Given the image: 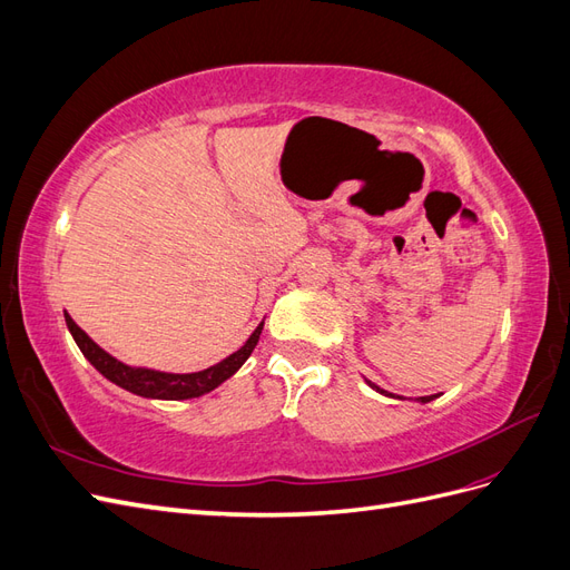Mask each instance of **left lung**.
<instances>
[{
  "label": "left lung",
  "mask_w": 570,
  "mask_h": 570,
  "mask_svg": "<svg viewBox=\"0 0 570 570\" xmlns=\"http://www.w3.org/2000/svg\"><path fill=\"white\" fill-rule=\"evenodd\" d=\"M368 385H371V387H373V390H377V392H381V394H387V396H394V394H390V392H385V390H381V387H377V385H373V383H371V381H368ZM435 396H438V394H430V396H421V402H423V404H425V402H433V400H435Z\"/></svg>",
  "instance_id": "8db88e82"
}]
</instances>
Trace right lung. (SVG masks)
Wrapping results in <instances>:
<instances>
[{"instance_id":"1","label":"right lung","mask_w":570,"mask_h":570,"mask_svg":"<svg viewBox=\"0 0 570 570\" xmlns=\"http://www.w3.org/2000/svg\"><path fill=\"white\" fill-rule=\"evenodd\" d=\"M63 316H66L68 331H71L80 352L101 375L109 377V381L116 383L118 387H124V390L135 392L140 396H151V400H193V396L212 392L223 381H228V377L233 373H237V368L245 364L256 347L258 335H262V331H264V323H258V327L249 335V340L243 344V347H239L235 354H230L228 358H223L220 364H216L212 368L199 371V373H159V371L130 368L126 364H120L118 358H114L111 354L97 347V344L80 331L71 316L68 314H63Z\"/></svg>"}]
</instances>
